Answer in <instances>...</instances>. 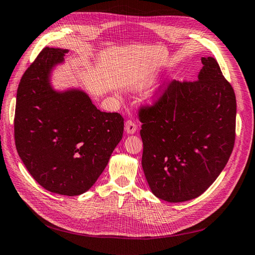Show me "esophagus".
<instances>
[{"instance_id":"1","label":"esophagus","mask_w":255,"mask_h":255,"mask_svg":"<svg viewBox=\"0 0 255 255\" xmlns=\"http://www.w3.org/2000/svg\"><path fill=\"white\" fill-rule=\"evenodd\" d=\"M125 129H126V132H127L128 134H134V133L136 132V130H137V125H136V122L133 121V120H130V119L127 120L126 125H125Z\"/></svg>"}]
</instances>
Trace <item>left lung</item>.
<instances>
[{
	"mask_svg": "<svg viewBox=\"0 0 255 255\" xmlns=\"http://www.w3.org/2000/svg\"><path fill=\"white\" fill-rule=\"evenodd\" d=\"M201 61L197 81H171L139 110L143 172L153 194L168 202L202 195L234 148L235 92L217 60Z\"/></svg>",
	"mask_w": 255,
	"mask_h": 255,
	"instance_id": "left-lung-1",
	"label": "left lung"
}]
</instances>
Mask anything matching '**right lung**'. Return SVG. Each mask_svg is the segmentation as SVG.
<instances>
[{"label":"right lung","mask_w":255,"mask_h":255,"mask_svg":"<svg viewBox=\"0 0 255 255\" xmlns=\"http://www.w3.org/2000/svg\"><path fill=\"white\" fill-rule=\"evenodd\" d=\"M68 50L44 48L23 74L17 91L14 142L36 182L54 194L79 196L101 175L123 135L125 119L104 113L84 91H55L54 66Z\"/></svg>","instance_id":"obj_1"}]
</instances>
